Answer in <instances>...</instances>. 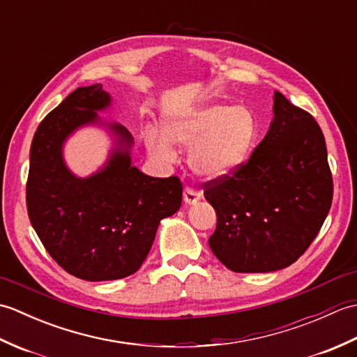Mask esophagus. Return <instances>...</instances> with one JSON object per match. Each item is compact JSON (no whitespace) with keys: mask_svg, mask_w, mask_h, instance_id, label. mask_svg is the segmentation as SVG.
Masks as SVG:
<instances>
[{"mask_svg":"<svg viewBox=\"0 0 357 357\" xmlns=\"http://www.w3.org/2000/svg\"><path fill=\"white\" fill-rule=\"evenodd\" d=\"M199 198H201V195L195 190L193 187H185L184 188V202L185 204H196L199 201Z\"/></svg>","mask_w":357,"mask_h":357,"instance_id":"obj_1","label":"esophagus"}]
</instances>
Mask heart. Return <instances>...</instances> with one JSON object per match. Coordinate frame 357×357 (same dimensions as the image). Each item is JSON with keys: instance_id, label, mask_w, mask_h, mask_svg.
<instances>
[{"instance_id": "obj_1", "label": "heart", "mask_w": 357, "mask_h": 357, "mask_svg": "<svg viewBox=\"0 0 357 357\" xmlns=\"http://www.w3.org/2000/svg\"><path fill=\"white\" fill-rule=\"evenodd\" d=\"M172 141L190 150L193 170L206 178H221L244 162L256 136V123L245 109L227 104H208L173 116L164 126ZM147 144L164 159H173L176 150L165 136L150 133Z\"/></svg>"}]
</instances>
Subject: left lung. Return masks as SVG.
Listing matches in <instances>:
<instances>
[{
  "label": "left lung",
  "mask_w": 357,
  "mask_h": 357,
  "mask_svg": "<svg viewBox=\"0 0 357 357\" xmlns=\"http://www.w3.org/2000/svg\"><path fill=\"white\" fill-rule=\"evenodd\" d=\"M275 119L250 158L202 184L216 211L211 252L236 273L285 268L307 252L333 201L327 146L313 115L275 92Z\"/></svg>",
  "instance_id": "8db88e82"
}]
</instances>
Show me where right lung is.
<instances>
[{
	"label": "right lung",
	"instance_id": "add662e5",
	"mask_svg": "<svg viewBox=\"0 0 357 357\" xmlns=\"http://www.w3.org/2000/svg\"><path fill=\"white\" fill-rule=\"evenodd\" d=\"M101 84L78 87L38 126L30 146L26 202L30 224L59 267L84 280L133 275L153 244L159 221L183 201L178 176L151 178L132 167V136L115 126L123 151L87 179L66 169L63 141L107 107Z\"/></svg>",
	"mask_w": 357,
	"mask_h": 357
}]
</instances>
